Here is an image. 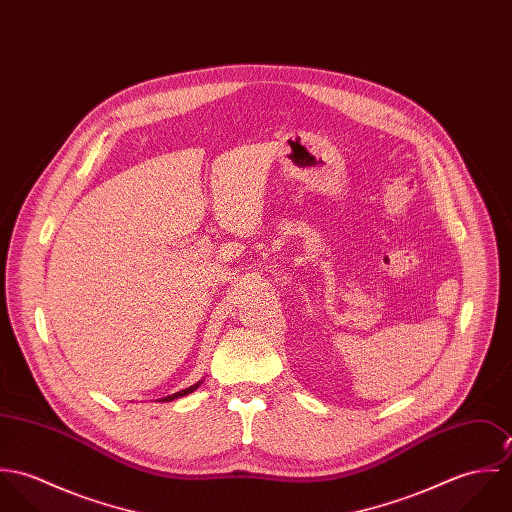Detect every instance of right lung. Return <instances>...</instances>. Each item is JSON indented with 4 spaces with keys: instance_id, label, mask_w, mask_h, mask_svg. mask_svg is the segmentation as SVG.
I'll return each mask as SVG.
<instances>
[{
    "instance_id": "add662e5",
    "label": "right lung",
    "mask_w": 512,
    "mask_h": 512,
    "mask_svg": "<svg viewBox=\"0 0 512 512\" xmlns=\"http://www.w3.org/2000/svg\"><path fill=\"white\" fill-rule=\"evenodd\" d=\"M203 384V380H199V382H195V384H191L189 388H185V390H179V392H175V394H171V396H165V398H161V402H171V400H175V398H181V396H187V394H191V392H195L199 386Z\"/></svg>"
}]
</instances>
